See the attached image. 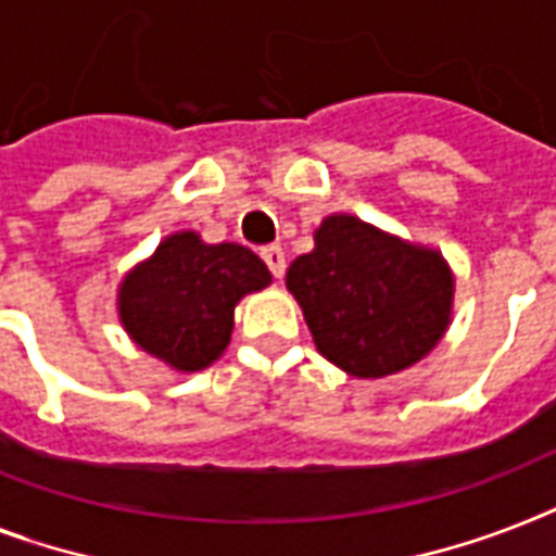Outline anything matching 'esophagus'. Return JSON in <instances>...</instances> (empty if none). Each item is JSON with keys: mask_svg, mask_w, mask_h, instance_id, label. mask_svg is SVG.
<instances>
[{"mask_svg": "<svg viewBox=\"0 0 556 556\" xmlns=\"http://www.w3.org/2000/svg\"><path fill=\"white\" fill-rule=\"evenodd\" d=\"M260 256L265 260V265H268V270L274 274V277H282L286 274V253H282V248L279 244H265L260 251Z\"/></svg>", "mask_w": 556, "mask_h": 556, "instance_id": "34e87169", "label": "esophagus"}]
</instances>
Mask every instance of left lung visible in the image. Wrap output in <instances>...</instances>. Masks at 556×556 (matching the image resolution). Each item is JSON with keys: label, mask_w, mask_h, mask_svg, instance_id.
<instances>
[{"label": "left lung", "mask_w": 556, "mask_h": 556, "mask_svg": "<svg viewBox=\"0 0 556 556\" xmlns=\"http://www.w3.org/2000/svg\"><path fill=\"white\" fill-rule=\"evenodd\" d=\"M317 352L355 378H383L430 355L453 312V274L439 251L409 244L357 216L323 218L314 251L291 262Z\"/></svg>", "instance_id": "obj_1"}]
</instances>
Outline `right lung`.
Wrapping results in <instances>:
<instances>
[{
	"instance_id": "right-lung-1",
	"label": "right lung",
	"mask_w": 556,
	"mask_h": 556,
	"mask_svg": "<svg viewBox=\"0 0 556 556\" xmlns=\"http://www.w3.org/2000/svg\"><path fill=\"white\" fill-rule=\"evenodd\" d=\"M270 286L265 262L242 244H204L199 233L167 236L117 288L129 338L178 371L207 369L230 343L233 308Z\"/></svg>"
}]
</instances>
